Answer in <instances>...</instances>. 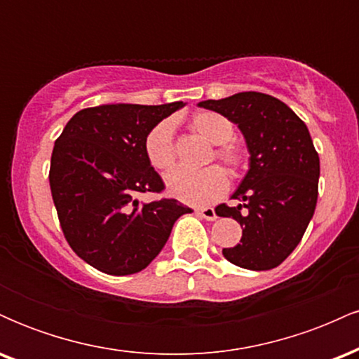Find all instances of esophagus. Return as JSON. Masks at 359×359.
Here are the masks:
<instances>
[{"label":"esophagus","instance_id":"1","mask_svg":"<svg viewBox=\"0 0 359 359\" xmlns=\"http://www.w3.org/2000/svg\"><path fill=\"white\" fill-rule=\"evenodd\" d=\"M197 214H199L201 217H204V219H208V221H214L216 219V211H214L212 208H204V209H197L196 211Z\"/></svg>","mask_w":359,"mask_h":359}]
</instances>
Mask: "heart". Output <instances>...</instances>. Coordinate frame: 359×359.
<instances>
[{
    "instance_id": "b5f03b06",
    "label": "heart",
    "mask_w": 359,
    "mask_h": 359,
    "mask_svg": "<svg viewBox=\"0 0 359 359\" xmlns=\"http://www.w3.org/2000/svg\"><path fill=\"white\" fill-rule=\"evenodd\" d=\"M191 126L199 137L214 145L209 162L217 160L229 174H240L248 162V154L241 143L233 140L234 125L228 118L216 111H199L192 116ZM174 130V121L163 119L156 123L145 137V156L155 170L167 172L174 167L177 160ZM165 182L170 196L192 205L212 203L228 191V177L222 168L216 165L204 170L177 168L167 177Z\"/></svg>"
}]
</instances>
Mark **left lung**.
Instances as JSON below:
<instances>
[{"mask_svg": "<svg viewBox=\"0 0 359 359\" xmlns=\"http://www.w3.org/2000/svg\"><path fill=\"white\" fill-rule=\"evenodd\" d=\"M236 123L250 150V170L217 216L233 217L243 236L222 255L248 270L278 266L302 240L314 216L319 189V155L306 123L285 102L263 93H238L199 102Z\"/></svg>", "mask_w": 359, "mask_h": 359, "instance_id": "obj_1", "label": "left lung"}]
</instances>
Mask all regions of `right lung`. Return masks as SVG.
Wrapping results in <instances>:
<instances>
[{"mask_svg":"<svg viewBox=\"0 0 359 359\" xmlns=\"http://www.w3.org/2000/svg\"><path fill=\"white\" fill-rule=\"evenodd\" d=\"M182 106L177 101L86 108L55 140L48 182L62 233L74 253L102 273L147 269L174 222L192 212L177 199H137V194L165 189L143 145L148 131Z\"/></svg>","mask_w":359,"mask_h":359,"instance_id":"obj_1","label":"right lung"}]
</instances>
